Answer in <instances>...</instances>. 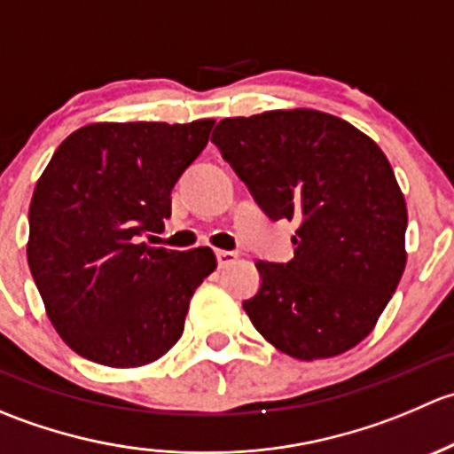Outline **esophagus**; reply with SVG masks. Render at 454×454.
Listing matches in <instances>:
<instances>
[{"label":"esophagus","mask_w":454,"mask_h":454,"mask_svg":"<svg viewBox=\"0 0 454 454\" xmlns=\"http://www.w3.org/2000/svg\"><path fill=\"white\" fill-rule=\"evenodd\" d=\"M215 256H217V265H219V268H226V265H232L237 259H239V254L231 253V250H217V253H215Z\"/></svg>","instance_id":"esophagus-1"}]
</instances>
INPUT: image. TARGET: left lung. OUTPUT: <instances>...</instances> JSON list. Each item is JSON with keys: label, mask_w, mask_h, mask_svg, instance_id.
<instances>
[{"label": "left lung", "mask_w": 454, "mask_h": 454, "mask_svg": "<svg viewBox=\"0 0 454 454\" xmlns=\"http://www.w3.org/2000/svg\"><path fill=\"white\" fill-rule=\"evenodd\" d=\"M210 140L270 219L296 222L294 259L256 261V332L296 360L364 340L406 265V201L382 149L316 109L223 118Z\"/></svg>", "instance_id": "obj_1"}]
</instances>
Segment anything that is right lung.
<instances>
[{
    "instance_id": "obj_1",
    "label": "right lung",
    "mask_w": 454,
    "mask_h": 454,
    "mask_svg": "<svg viewBox=\"0 0 454 454\" xmlns=\"http://www.w3.org/2000/svg\"><path fill=\"white\" fill-rule=\"evenodd\" d=\"M213 118L91 122L67 136L30 201L26 253L45 314L72 351L134 369L184 332L191 299L217 268L210 248H155L171 191L208 142Z\"/></svg>"
}]
</instances>
